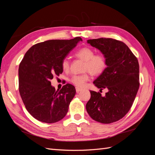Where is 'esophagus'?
<instances>
[{
    "instance_id": "esophagus-1",
    "label": "esophagus",
    "mask_w": 155,
    "mask_h": 155,
    "mask_svg": "<svg viewBox=\"0 0 155 155\" xmlns=\"http://www.w3.org/2000/svg\"><path fill=\"white\" fill-rule=\"evenodd\" d=\"M83 90L82 88H79V87H76V92L77 93H78V92H79L80 91H81Z\"/></svg>"
}]
</instances>
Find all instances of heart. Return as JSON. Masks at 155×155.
Wrapping results in <instances>:
<instances>
[{
	"mask_svg": "<svg viewBox=\"0 0 155 155\" xmlns=\"http://www.w3.org/2000/svg\"><path fill=\"white\" fill-rule=\"evenodd\" d=\"M77 58L85 61L84 70H88L93 75H99L106 69L107 63L105 56L102 54H95V51L90 47H83L75 52ZM61 67L64 71L68 70L70 61L68 58H65L61 62ZM90 79L88 73L74 75L70 81L74 85L83 87Z\"/></svg>",
	"mask_w": 155,
	"mask_h": 155,
	"instance_id": "heart-1",
	"label": "heart"
}]
</instances>
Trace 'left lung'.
I'll return each instance as SVG.
<instances>
[{"instance_id": "1", "label": "left lung", "mask_w": 155, "mask_h": 155, "mask_svg": "<svg viewBox=\"0 0 155 155\" xmlns=\"http://www.w3.org/2000/svg\"><path fill=\"white\" fill-rule=\"evenodd\" d=\"M87 43L105 56L107 67L94 84L100 91L107 88L109 91L103 97L100 92L90 91L91 96L86 105L87 111L98 122H115L129 112L138 92V59L128 46L120 41L99 38L89 39Z\"/></svg>"}]
</instances>
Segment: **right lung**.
Masks as SVG:
<instances>
[{"instance_id": "1", "label": "right lung", "mask_w": 155, "mask_h": 155, "mask_svg": "<svg viewBox=\"0 0 155 155\" xmlns=\"http://www.w3.org/2000/svg\"><path fill=\"white\" fill-rule=\"evenodd\" d=\"M81 37L70 40H48L32 46L18 68V89L29 113L40 121L52 124L66 116L76 89L67 83L55 91L51 85L54 76L62 74L61 62Z\"/></svg>"}]
</instances>
